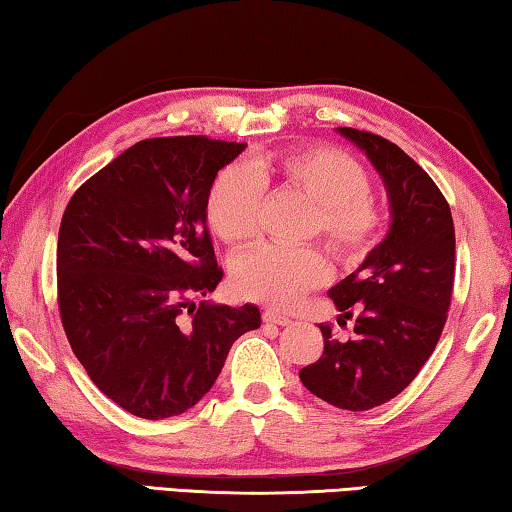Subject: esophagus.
<instances>
[{"label":"esophagus","mask_w":512,"mask_h":512,"mask_svg":"<svg viewBox=\"0 0 512 512\" xmlns=\"http://www.w3.org/2000/svg\"><path fill=\"white\" fill-rule=\"evenodd\" d=\"M264 323H268V325H291V318L289 316H282V314H277V311H264Z\"/></svg>","instance_id":"1"}]
</instances>
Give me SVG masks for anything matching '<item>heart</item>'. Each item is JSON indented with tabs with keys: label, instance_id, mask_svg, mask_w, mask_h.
<instances>
[{
	"label": "heart",
	"instance_id": "1",
	"mask_svg": "<svg viewBox=\"0 0 512 512\" xmlns=\"http://www.w3.org/2000/svg\"><path fill=\"white\" fill-rule=\"evenodd\" d=\"M264 178L280 180L314 203L309 235H320L343 264H357L375 248L381 212L370 196L361 164L334 146L264 153L250 164H228L216 173L205 198L210 228L228 244H248L259 232ZM329 277L325 255L314 246H259L232 266L239 296L273 309H289Z\"/></svg>",
	"mask_w": 512,
	"mask_h": 512
}]
</instances>
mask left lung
Returning <instances> with one entry per match:
<instances>
[{"instance_id": "left-lung-1", "label": "left lung", "mask_w": 512, "mask_h": 512, "mask_svg": "<svg viewBox=\"0 0 512 512\" xmlns=\"http://www.w3.org/2000/svg\"><path fill=\"white\" fill-rule=\"evenodd\" d=\"M339 133L384 180L391 230L329 289L345 318L357 311L352 339L341 343L320 325L325 350L300 370V381L327 404L368 411L400 395L436 350L452 302L456 237L445 196L418 162L386 137L357 128Z\"/></svg>"}]
</instances>
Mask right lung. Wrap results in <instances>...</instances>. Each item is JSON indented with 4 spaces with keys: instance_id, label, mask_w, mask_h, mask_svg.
Listing matches in <instances>:
<instances>
[{
    "instance_id": "right-lung-1",
    "label": "right lung",
    "mask_w": 512,
    "mask_h": 512,
    "mask_svg": "<svg viewBox=\"0 0 512 512\" xmlns=\"http://www.w3.org/2000/svg\"><path fill=\"white\" fill-rule=\"evenodd\" d=\"M244 149L205 135L142 140L67 203L56 250L60 320L94 386L137 418L192 409L232 343L262 325L255 305L194 302L223 277L207 189Z\"/></svg>"
}]
</instances>
